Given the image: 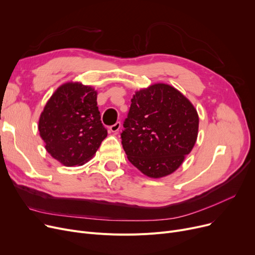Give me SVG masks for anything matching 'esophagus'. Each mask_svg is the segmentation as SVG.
<instances>
[{
    "mask_svg": "<svg viewBox=\"0 0 255 255\" xmlns=\"http://www.w3.org/2000/svg\"><path fill=\"white\" fill-rule=\"evenodd\" d=\"M120 128H121V123H120V122H117L116 124H114V125H112V126L110 127V129H111L112 132H118Z\"/></svg>",
    "mask_w": 255,
    "mask_h": 255,
    "instance_id": "esophagus-1",
    "label": "esophagus"
}]
</instances>
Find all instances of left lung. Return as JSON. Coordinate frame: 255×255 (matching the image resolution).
Returning <instances> with one entry per match:
<instances>
[{
    "instance_id": "obj_1",
    "label": "left lung",
    "mask_w": 255,
    "mask_h": 255,
    "mask_svg": "<svg viewBox=\"0 0 255 255\" xmlns=\"http://www.w3.org/2000/svg\"><path fill=\"white\" fill-rule=\"evenodd\" d=\"M198 121L192 103L171 86L136 92L121 133L128 160L150 178L170 175L194 146Z\"/></svg>"
}]
</instances>
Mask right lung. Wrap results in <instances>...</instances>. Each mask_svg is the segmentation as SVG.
I'll return each instance as SVG.
<instances>
[{"mask_svg":"<svg viewBox=\"0 0 255 255\" xmlns=\"http://www.w3.org/2000/svg\"><path fill=\"white\" fill-rule=\"evenodd\" d=\"M97 106V92L90 86L67 83L52 94L39 119L46 151L66 166L83 165L107 136Z\"/></svg>","mask_w":255,"mask_h":255,"instance_id":"right-lung-1","label":"right lung"}]
</instances>
